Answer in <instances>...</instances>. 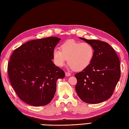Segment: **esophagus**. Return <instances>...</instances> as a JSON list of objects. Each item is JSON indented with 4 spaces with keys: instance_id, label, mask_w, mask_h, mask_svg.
Listing matches in <instances>:
<instances>
[{
    "instance_id": "esophagus-1",
    "label": "esophagus",
    "mask_w": 129,
    "mask_h": 129,
    "mask_svg": "<svg viewBox=\"0 0 129 129\" xmlns=\"http://www.w3.org/2000/svg\"><path fill=\"white\" fill-rule=\"evenodd\" d=\"M71 75V74L69 73V72H65V76H67V77H68V76H70Z\"/></svg>"
}]
</instances>
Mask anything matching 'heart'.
Returning <instances> with one entry per match:
<instances>
[{"label": "heart", "mask_w": 129, "mask_h": 129, "mask_svg": "<svg viewBox=\"0 0 129 129\" xmlns=\"http://www.w3.org/2000/svg\"><path fill=\"white\" fill-rule=\"evenodd\" d=\"M94 52V48L90 43L69 40L62 44L61 50H53V59L55 64L60 67L64 66L68 59V64L72 69L81 71L90 65Z\"/></svg>", "instance_id": "1"}]
</instances>
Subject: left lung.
I'll list each match as a JSON object with an SVG mask.
<instances>
[{
  "label": "left lung",
  "instance_id": "obj_1",
  "mask_svg": "<svg viewBox=\"0 0 129 129\" xmlns=\"http://www.w3.org/2000/svg\"><path fill=\"white\" fill-rule=\"evenodd\" d=\"M94 48V56L88 67L75 75V89L81 100L88 104H99L112 95L121 76L119 57L114 49L104 41L88 40Z\"/></svg>",
  "mask_w": 129,
  "mask_h": 129
}]
</instances>
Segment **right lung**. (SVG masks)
Wrapping results in <instances>:
<instances>
[{
	"label": "right lung",
	"instance_id": "add662e5",
	"mask_svg": "<svg viewBox=\"0 0 129 129\" xmlns=\"http://www.w3.org/2000/svg\"><path fill=\"white\" fill-rule=\"evenodd\" d=\"M61 39L56 37L28 41L17 48L8 64L10 81L21 100L30 105L44 106L52 101L56 82L65 77L52 61L53 51Z\"/></svg>",
	"mask_w": 129,
	"mask_h": 129
}]
</instances>
